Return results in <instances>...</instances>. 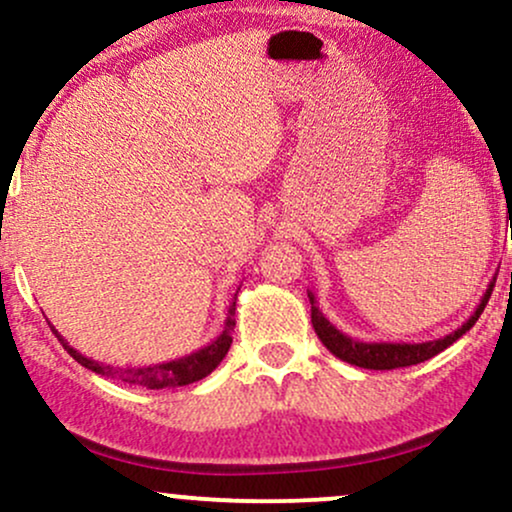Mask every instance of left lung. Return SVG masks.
I'll return each instance as SVG.
<instances>
[{
  "label": "left lung",
  "mask_w": 512,
  "mask_h": 512,
  "mask_svg": "<svg viewBox=\"0 0 512 512\" xmlns=\"http://www.w3.org/2000/svg\"><path fill=\"white\" fill-rule=\"evenodd\" d=\"M496 282V280H494ZM494 282L489 285V290L484 292L482 302H479L474 314L467 318L458 330L446 335V338L429 340V342H362L354 340L350 335H345L338 330L333 323L323 316V311L316 306V294L309 290V302H311V323H314L316 335L321 338L323 345L328 347L335 357L342 362L362 366V369H374V371H388V369H400V366H412L426 359L436 357L438 352H443L446 347L453 345L455 340H460L462 335L470 330L474 323L482 316L486 302H489L491 292H494Z\"/></svg>",
  "instance_id": "8db88e82"
}]
</instances>
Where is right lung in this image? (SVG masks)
<instances>
[{
  "instance_id": "right-lung-1",
  "label": "right lung",
  "mask_w": 512,
  "mask_h": 512,
  "mask_svg": "<svg viewBox=\"0 0 512 512\" xmlns=\"http://www.w3.org/2000/svg\"><path fill=\"white\" fill-rule=\"evenodd\" d=\"M234 306H237V294H234L230 311H227L225 330H222V333L213 342H208L206 347H201V350L186 354V357H182V359H172V362L153 364V366H134V369H131V366H126V369H119V366L95 362V359H90V357H86V354L74 350V347H71L69 342H66L62 335L57 333V328L52 326V330H54V335H57V340L62 342L64 350L69 352L78 364L86 366V369H90V371H95V374L114 378V381L131 383V386L150 388V390L177 388V386H189V383L206 378L210 371H213L215 366H218L222 359H225V354L232 345Z\"/></svg>"
}]
</instances>
